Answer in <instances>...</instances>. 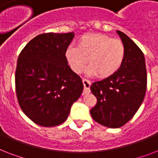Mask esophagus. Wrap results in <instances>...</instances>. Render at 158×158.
Wrapping results in <instances>:
<instances>
[{
	"instance_id": "esophagus-1",
	"label": "esophagus",
	"mask_w": 158,
	"mask_h": 158,
	"mask_svg": "<svg viewBox=\"0 0 158 158\" xmlns=\"http://www.w3.org/2000/svg\"><path fill=\"white\" fill-rule=\"evenodd\" d=\"M83 84H84V94H89V93H90V87H91V82L89 81V79H83Z\"/></svg>"
}]
</instances>
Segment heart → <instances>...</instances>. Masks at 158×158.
<instances>
[{
	"label": "heart",
	"mask_w": 158,
	"mask_h": 158,
	"mask_svg": "<svg viewBox=\"0 0 158 158\" xmlns=\"http://www.w3.org/2000/svg\"><path fill=\"white\" fill-rule=\"evenodd\" d=\"M64 56L73 71L80 73L88 62L89 74L107 78L120 69L125 57V48L120 39L102 33H87L77 42V48L68 46Z\"/></svg>",
	"instance_id": "heart-1"
}]
</instances>
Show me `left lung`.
I'll use <instances>...</instances> for the list:
<instances>
[{"instance_id": "left-lung-1", "label": "left lung", "mask_w": 158, "mask_h": 158, "mask_svg": "<svg viewBox=\"0 0 158 158\" xmlns=\"http://www.w3.org/2000/svg\"><path fill=\"white\" fill-rule=\"evenodd\" d=\"M116 33L125 45V60L116 73L94 82L90 88L98 99L90 110L92 117L108 128L121 127L135 115L147 89L144 55L126 34Z\"/></svg>"}]
</instances>
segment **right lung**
<instances>
[{
	"label": "right lung",
	"mask_w": 158,
	"mask_h": 158,
	"mask_svg": "<svg viewBox=\"0 0 158 158\" xmlns=\"http://www.w3.org/2000/svg\"><path fill=\"white\" fill-rule=\"evenodd\" d=\"M74 37V32L43 33L19 56L16 95L23 113L37 125L62 124L83 92L81 78L70 69L64 56Z\"/></svg>",
	"instance_id": "right-lung-1"
}]
</instances>
